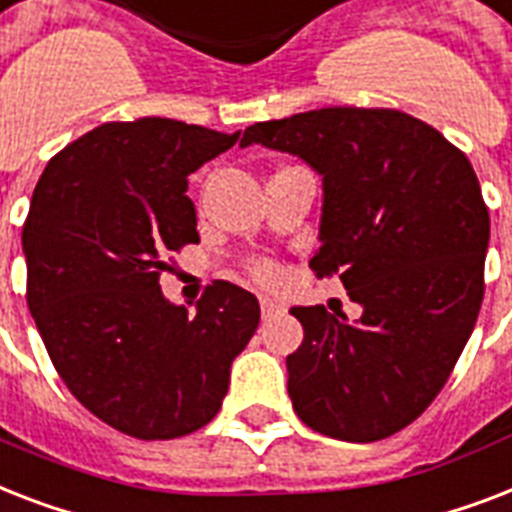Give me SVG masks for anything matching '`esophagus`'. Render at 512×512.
Here are the masks:
<instances>
[{
  "mask_svg": "<svg viewBox=\"0 0 512 512\" xmlns=\"http://www.w3.org/2000/svg\"><path fill=\"white\" fill-rule=\"evenodd\" d=\"M280 312H282L280 301H275V298H269V296H261V314H264V317H275V314Z\"/></svg>",
  "mask_w": 512,
  "mask_h": 512,
  "instance_id": "1",
  "label": "esophagus"
}]
</instances>
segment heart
Instances as JSON below:
<instances>
[{
  "label": "heart",
  "mask_w": 512,
  "mask_h": 512,
  "mask_svg": "<svg viewBox=\"0 0 512 512\" xmlns=\"http://www.w3.org/2000/svg\"><path fill=\"white\" fill-rule=\"evenodd\" d=\"M253 275L259 277V280H272L277 275V269L269 264V261H253Z\"/></svg>",
  "instance_id": "b5f03b06"
}]
</instances>
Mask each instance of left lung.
Masks as SVG:
<instances>
[{
  "label": "left lung",
  "mask_w": 512,
  "mask_h": 512,
  "mask_svg": "<svg viewBox=\"0 0 512 512\" xmlns=\"http://www.w3.org/2000/svg\"><path fill=\"white\" fill-rule=\"evenodd\" d=\"M301 158L322 177L320 251L362 317L293 306L304 343L288 394L312 431L378 441L436 399L481 298L489 211L476 171L433 126L402 110L320 108L245 129L240 147Z\"/></svg>",
  "instance_id": "1"
}]
</instances>
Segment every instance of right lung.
I'll list each match as a JSON object with an SVG mask.
<instances>
[{
    "instance_id": "right-lung-1",
    "label": "right lung",
    "mask_w": 512,
    "mask_h": 512,
    "mask_svg": "<svg viewBox=\"0 0 512 512\" xmlns=\"http://www.w3.org/2000/svg\"><path fill=\"white\" fill-rule=\"evenodd\" d=\"M240 132L174 118L102 124L47 163L23 224L28 309L71 394L134 439L214 420L259 301L214 282L190 314L161 293L166 256L200 243L187 177Z\"/></svg>"
}]
</instances>
